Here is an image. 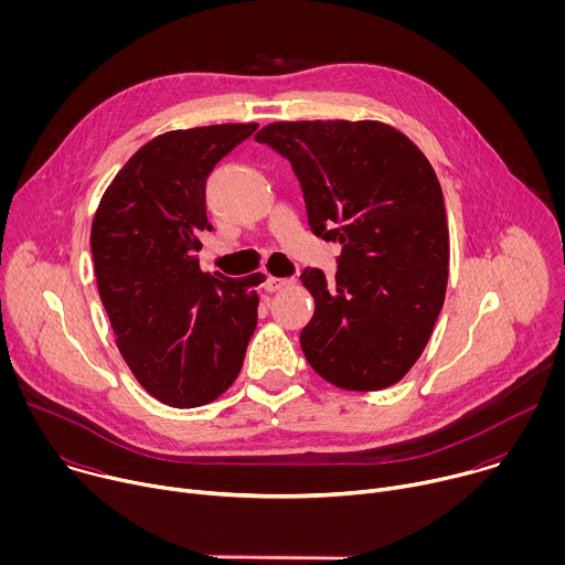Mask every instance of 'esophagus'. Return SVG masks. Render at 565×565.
Segmentation results:
<instances>
[{
  "label": "esophagus",
  "mask_w": 565,
  "mask_h": 565,
  "mask_svg": "<svg viewBox=\"0 0 565 565\" xmlns=\"http://www.w3.org/2000/svg\"><path fill=\"white\" fill-rule=\"evenodd\" d=\"M290 281L288 279H281V277H268L266 279V284H264V288H266V292H275V290H281L284 286H288Z\"/></svg>",
  "instance_id": "34e87169"
}]
</instances>
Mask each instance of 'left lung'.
<instances>
[{"label": "left lung", "instance_id": "8db88e82", "mask_svg": "<svg viewBox=\"0 0 565 565\" xmlns=\"http://www.w3.org/2000/svg\"><path fill=\"white\" fill-rule=\"evenodd\" d=\"M257 142L284 156L315 236L342 246L335 279L301 270L315 315L299 342L335 386L395 384L425 351L445 301L449 230L440 183L397 129L362 120L264 127Z\"/></svg>", "mask_w": 565, "mask_h": 565}]
</instances>
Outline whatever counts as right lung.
Masks as SVG:
<instances>
[{
  "label": "right lung",
  "mask_w": 565,
  "mask_h": 565,
  "mask_svg": "<svg viewBox=\"0 0 565 565\" xmlns=\"http://www.w3.org/2000/svg\"><path fill=\"white\" fill-rule=\"evenodd\" d=\"M257 125L170 131L142 145L92 225L98 292L136 380L177 409L201 407L238 375L257 329L264 275L201 273L205 181Z\"/></svg>",
  "instance_id": "add662e5"
}]
</instances>
